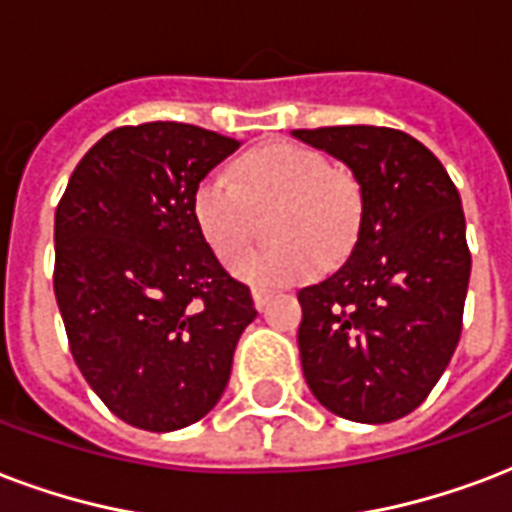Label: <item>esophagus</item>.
Returning a JSON list of instances; mask_svg holds the SVG:
<instances>
[{
	"label": "esophagus",
	"instance_id": "obj_1",
	"mask_svg": "<svg viewBox=\"0 0 512 512\" xmlns=\"http://www.w3.org/2000/svg\"><path fill=\"white\" fill-rule=\"evenodd\" d=\"M252 300H255V308H257V311H265V308L271 306V292L252 290Z\"/></svg>",
	"mask_w": 512,
	"mask_h": 512
}]
</instances>
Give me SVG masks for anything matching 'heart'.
Listing matches in <instances>:
<instances>
[{
	"label": "heart",
	"instance_id": "1",
	"mask_svg": "<svg viewBox=\"0 0 512 512\" xmlns=\"http://www.w3.org/2000/svg\"><path fill=\"white\" fill-rule=\"evenodd\" d=\"M241 182L230 171H209L193 193V217L209 247L230 260L249 239L252 204L282 201L271 225L279 239L233 260L230 271L257 290H282L308 282L351 247L360 228V190L343 171H330L317 150L271 144L247 155Z\"/></svg>",
	"mask_w": 512,
	"mask_h": 512
}]
</instances>
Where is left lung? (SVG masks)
<instances>
[{
  "mask_svg": "<svg viewBox=\"0 0 512 512\" xmlns=\"http://www.w3.org/2000/svg\"><path fill=\"white\" fill-rule=\"evenodd\" d=\"M292 136L349 166L362 198L346 263L298 292L306 384L341 419H403L427 400L462 335L473 263L462 198L443 163L395 128Z\"/></svg>",
  "mask_w": 512,
  "mask_h": 512,
  "instance_id": "8db88e82",
  "label": "left lung"
}]
</instances>
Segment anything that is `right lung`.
Instances as JSON below:
<instances>
[{
    "label": "right lung",
    "mask_w": 512,
    "mask_h": 512,
    "mask_svg": "<svg viewBox=\"0 0 512 512\" xmlns=\"http://www.w3.org/2000/svg\"><path fill=\"white\" fill-rule=\"evenodd\" d=\"M236 150L187 123L115 128L85 152L56 209L53 290L69 349L131 427L204 419L257 317L193 217L198 182Z\"/></svg>",
    "instance_id": "1"
}]
</instances>
